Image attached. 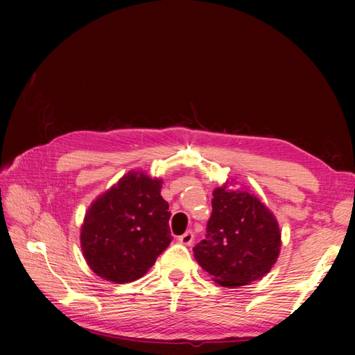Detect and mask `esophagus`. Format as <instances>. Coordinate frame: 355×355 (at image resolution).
<instances>
[{
  "instance_id": "obj_1",
  "label": "esophagus",
  "mask_w": 355,
  "mask_h": 355,
  "mask_svg": "<svg viewBox=\"0 0 355 355\" xmlns=\"http://www.w3.org/2000/svg\"><path fill=\"white\" fill-rule=\"evenodd\" d=\"M180 244H185V245H189L192 241H194V232L192 231H187L184 235H180V237L178 239Z\"/></svg>"
}]
</instances>
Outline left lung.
<instances>
[{
	"mask_svg": "<svg viewBox=\"0 0 355 355\" xmlns=\"http://www.w3.org/2000/svg\"><path fill=\"white\" fill-rule=\"evenodd\" d=\"M228 185L213 191L206 239L194 247V256L218 284L239 287L270 272L280 254L282 232L259 198Z\"/></svg>",
	"mask_w": 355,
	"mask_h": 355,
	"instance_id": "8db88e82",
	"label": "left lung"
}]
</instances>
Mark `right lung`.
<instances>
[{
	"label": "right lung",
	"mask_w": 355,
	"mask_h": 355,
	"mask_svg": "<svg viewBox=\"0 0 355 355\" xmlns=\"http://www.w3.org/2000/svg\"><path fill=\"white\" fill-rule=\"evenodd\" d=\"M161 184L144 171H130L85 213L81 249L90 270L103 280H137L168 247L170 211Z\"/></svg>",
	"instance_id": "add662e5"
}]
</instances>
